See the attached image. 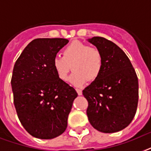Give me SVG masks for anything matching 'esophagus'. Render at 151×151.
<instances>
[{"instance_id":"34e87169","label":"esophagus","mask_w":151,"mask_h":151,"mask_svg":"<svg viewBox=\"0 0 151 151\" xmlns=\"http://www.w3.org/2000/svg\"><path fill=\"white\" fill-rule=\"evenodd\" d=\"M76 92H77V93H78V96H81L82 94H83V91L81 90V89H76Z\"/></svg>"}]
</instances>
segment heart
Wrapping results in <instances>:
<instances>
[{"instance_id":"heart-1","label":"heart","mask_w":151,"mask_h":151,"mask_svg":"<svg viewBox=\"0 0 151 151\" xmlns=\"http://www.w3.org/2000/svg\"><path fill=\"white\" fill-rule=\"evenodd\" d=\"M52 65L57 76L62 81L67 80L73 68L74 73L71 76V83L80 86L88 79L94 81L99 76L103 66V55L96 48L74 41L63 49L62 57L53 59Z\"/></svg>"}]
</instances>
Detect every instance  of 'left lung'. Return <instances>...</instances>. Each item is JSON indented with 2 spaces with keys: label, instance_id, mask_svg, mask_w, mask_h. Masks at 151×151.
Here are the masks:
<instances>
[{
  "label": "left lung",
  "instance_id": "8db88e82",
  "mask_svg": "<svg viewBox=\"0 0 151 151\" xmlns=\"http://www.w3.org/2000/svg\"><path fill=\"white\" fill-rule=\"evenodd\" d=\"M88 42L103 55L99 76L85 88L88 101L86 114L98 131L115 133L126 128L134 119L138 104V78L127 55L115 43L103 37Z\"/></svg>",
  "mask_w": 151,
  "mask_h": 151
}]
</instances>
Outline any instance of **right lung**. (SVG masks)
Masks as SVG:
<instances>
[{
	"mask_svg": "<svg viewBox=\"0 0 151 151\" xmlns=\"http://www.w3.org/2000/svg\"><path fill=\"white\" fill-rule=\"evenodd\" d=\"M68 42L65 38L33 40L14 66L11 83L17 116L28 134L38 139H52L64 133L78 96L57 76L52 65Z\"/></svg>",
	"mask_w": 151,
	"mask_h": 151,
	"instance_id": "obj_1",
	"label": "right lung"
}]
</instances>
